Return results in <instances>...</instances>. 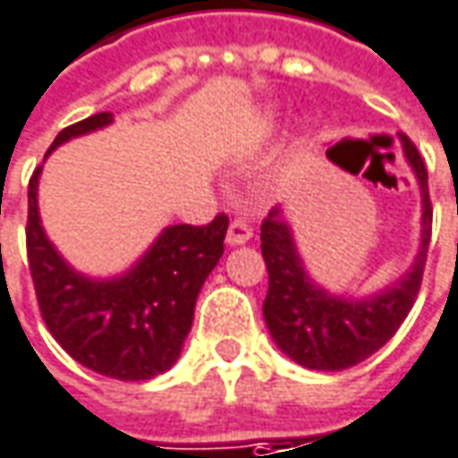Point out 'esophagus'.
<instances>
[{
  "instance_id": "1",
  "label": "esophagus",
  "mask_w": 458,
  "mask_h": 458,
  "mask_svg": "<svg viewBox=\"0 0 458 458\" xmlns=\"http://www.w3.org/2000/svg\"><path fill=\"white\" fill-rule=\"evenodd\" d=\"M253 238V225L245 217H233L228 225V245H242Z\"/></svg>"
}]
</instances>
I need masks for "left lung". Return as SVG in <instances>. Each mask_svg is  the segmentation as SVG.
Returning a JSON list of instances; mask_svg holds the SVG:
<instances>
[{
	"label": "left lung",
	"instance_id": "obj_1",
	"mask_svg": "<svg viewBox=\"0 0 458 458\" xmlns=\"http://www.w3.org/2000/svg\"><path fill=\"white\" fill-rule=\"evenodd\" d=\"M403 155L421 188V245L411 268L381 293L344 298L328 293L306 273L293 230L273 208L260 225V250L268 266V295L263 316L268 331L288 359L310 371H344L373 356L409 316L421 288L426 250L431 241L428 173L411 140L399 135Z\"/></svg>",
	"mask_w": 458,
	"mask_h": 458
}]
</instances>
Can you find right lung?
Instances as JSON below:
<instances>
[{
  "instance_id": "1",
  "label": "right lung",
  "mask_w": 458,
  "mask_h": 458,
  "mask_svg": "<svg viewBox=\"0 0 458 458\" xmlns=\"http://www.w3.org/2000/svg\"><path fill=\"white\" fill-rule=\"evenodd\" d=\"M110 123L112 112H98L70 124L49 152ZM39 175L42 165L27 190V258L49 334L99 376L148 381L165 373L180 359L198 293L223 255L228 216L208 225H170L127 273L98 281L77 273L47 238L37 205Z\"/></svg>"
}]
</instances>
